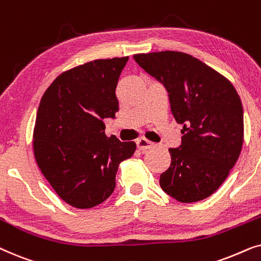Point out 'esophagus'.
<instances>
[{"label":"esophagus","mask_w":261,"mask_h":261,"mask_svg":"<svg viewBox=\"0 0 261 261\" xmlns=\"http://www.w3.org/2000/svg\"><path fill=\"white\" fill-rule=\"evenodd\" d=\"M137 148L141 149V150H147V149H150L154 143L150 141H148L147 138H138L137 140Z\"/></svg>","instance_id":"obj_1"}]
</instances>
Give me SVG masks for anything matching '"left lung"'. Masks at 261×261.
Here are the masks:
<instances>
[{
    "label": "left lung",
    "mask_w": 261,
    "mask_h": 261,
    "mask_svg": "<svg viewBox=\"0 0 261 261\" xmlns=\"http://www.w3.org/2000/svg\"><path fill=\"white\" fill-rule=\"evenodd\" d=\"M136 63L165 86L181 145L171 148L172 162L160 186L181 203H194L218 190L244 144L241 99L228 79L178 51L134 56Z\"/></svg>",
    "instance_id": "8db88e82"
}]
</instances>
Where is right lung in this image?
<instances>
[{
	"label": "right lung",
	"instance_id": "right-lung-1",
	"mask_svg": "<svg viewBox=\"0 0 261 261\" xmlns=\"http://www.w3.org/2000/svg\"><path fill=\"white\" fill-rule=\"evenodd\" d=\"M127 60H95L62 72L40 100L34 158L56 193L77 209L105 201L119 163L136 150L135 142L107 137L103 124L119 110L116 88Z\"/></svg>",
	"mask_w": 261,
	"mask_h": 261
}]
</instances>
